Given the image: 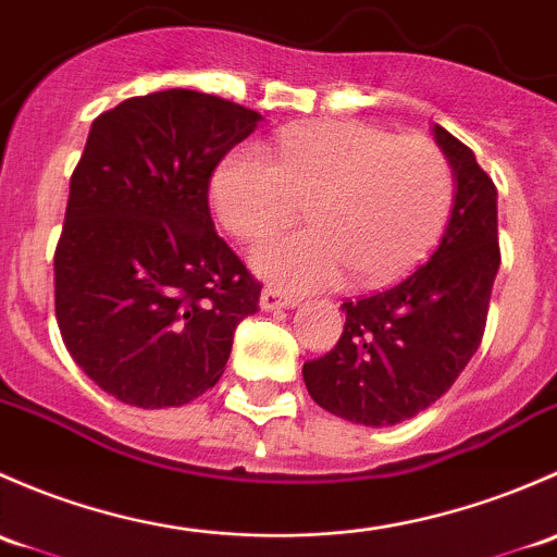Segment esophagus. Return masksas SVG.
Masks as SVG:
<instances>
[{"mask_svg":"<svg viewBox=\"0 0 557 557\" xmlns=\"http://www.w3.org/2000/svg\"><path fill=\"white\" fill-rule=\"evenodd\" d=\"M260 306L265 311H278V308H295L297 306V297L295 295H286V292L276 289V286H268L260 297Z\"/></svg>","mask_w":557,"mask_h":557,"instance_id":"34e87169","label":"esophagus"}]
</instances>
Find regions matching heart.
<instances>
[{"label": "heart", "mask_w": 557, "mask_h": 557, "mask_svg": "<svg viewBox=\"0 0 557 557\" xmlns=\"http://www.w3.org/2000/svg\"><path fill=\"white\" fill-rule=\"evenodd\" d=\"M276 159L236 147L216 169V216L244 240L286 225L308 200L311 227L268 238L255 265L286 289H321L351 271L357 284L397 278L434 244L453 200L445 152L421 136L364 123L289 125Z\"/></svg>", "instance_id": "heart-1"}]
</instances>
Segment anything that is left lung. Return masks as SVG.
<instances>
[{"instance_id":"obj_1","label":"left lung","mask_w":557,"mask_h":557,"mask_svg":"<svg viewBox=\"0 0 557 557\" xmlns=\"http://www.w3.org/2000/svg\"><path fill=\"white\" fill-rule=\"evenodd\" d=\"M456 174L443 240L423 265L377 295L343 302L341 341L302 364L308 394L332 416L394 426L437 403L478 351L498 251L496 185L467 145L434 125Z\"/></svg>"}]
</instances>
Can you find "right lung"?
<instances>
[{
	"instance_id": "right-lung-1",
	"label": "right lung",
	"mask_w": 557,
	"mask_h": 557,
	"mask_svg": "<svg viewBox=\"0 0 557 557\" xmlns=\"http://www.w3.org/2000/svg\"><path fill=\"white\" fill-rule=\"evenodd\" d=\"M260 114L187 88L134 96L90 125L55 244V321L107 394L180 407L225 372L262 284L216 236V165Z\"/></svg>"
}]
</instances>
